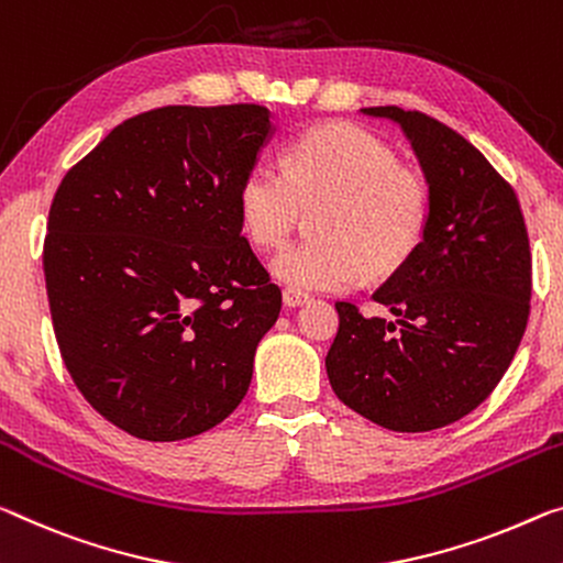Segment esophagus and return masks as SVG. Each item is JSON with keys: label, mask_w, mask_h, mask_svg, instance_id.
I'll return each mask as SVG.
<instances>
[{"label": "esophagus", "mask_w": 563, "mask_h": 563, "mask_svg": "<svg viewBox=\"0 0 563 563\" xmlns=\"http://www.w3.org/2000/svg\"><path fill=\"white\" fill-rule=\"evenodd\" d=\"M308 300H310L308 292H300V290H292V288H285L283 290V302L288 308H298V306H302V302H308Z\"/></svg>", "instance_id": "1"}]
</instances>
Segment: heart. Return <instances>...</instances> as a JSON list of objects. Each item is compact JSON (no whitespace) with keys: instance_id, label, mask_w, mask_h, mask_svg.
I'll list each match as a JSON object with an SVG mask.
<instances>
[{"instance_id":"heart-1","label":"heart","mask_w":563,"mask_h":563,"mask_svg":"<svg viewBox=\"0 0 563 563\" xmlns=\"http://www.w3.org/2000/svg\"><path fill=\"white\" fill-rule=\"evenodd\" d=\"M306 210H318V240L280 250L275 278L292 290H347L365 273L386 278L406 265L428 230L431 192L396 150L353 122L320 124L283 157L245 169L238 212L245 235L261 247L288 240Z\"/></svg>"}]
</instances>
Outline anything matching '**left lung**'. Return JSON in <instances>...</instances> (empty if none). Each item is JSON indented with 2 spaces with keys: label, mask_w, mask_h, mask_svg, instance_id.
<instances>
[{
  "label": "left lung",
  "mask_w": 563,
  "mask_h": 563,
  "mask_svg": "<svg viewBox=\"0 0 563 563\" xmlns=\"http://www.w3.org/2000/svg\"><path fill=\"white\" fill-rule=\"evenodd\" d=\"M400 124L431 192L421 245L373 300L394 318L338 300L325 355L335 396L398 433L443 428L484 404L519 347L531 250L514 187L459 132L416 110L363 107Z\"/></svg>",
  "instance_id": "8db88e82"
}]
</instances>
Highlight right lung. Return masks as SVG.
<instances>
[{"instance_id":"add662e5","label":"right lung","mask_w":563,"mask_h":563,"mask_svg":"<svg viewBox=\"0 0 563 563\" xmlns=\"http://www.w3.org/2000/svg\"><path fill=\"white\" fill-rule=\"evenodd\" d=\"M271 135L261 104L157 107L57 187L42 261L62 361L135 439H190L247 394L283 296L243 235L238 187Z\"/></svg>"}]
</instances>
